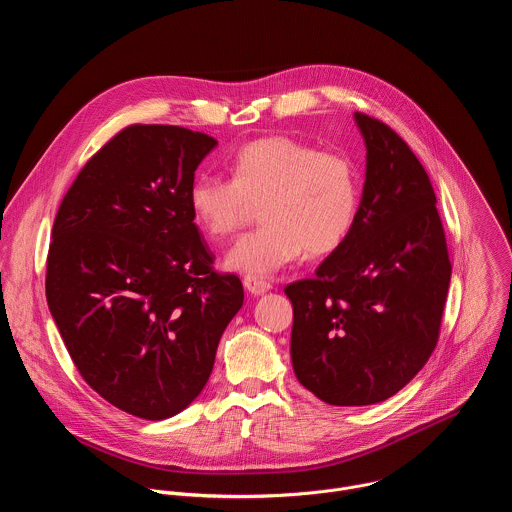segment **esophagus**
<instances>
[{
	"instance_id": "34e87169",
	"label": "esophagus",
	"mask_w": 512,
	"mask_h": 512,
	"mask_svg": "<svg viewBox=\"0 0 512 512\" xmlns=\"http://www.w3.org/2000/svg\"><path fill=\"white\" fill-rule=\"evenodd\" d=\"M243 285H245V289L249 291L251 296H263V294H267V291L271 289V283L265 281V279H259V277H245Z\"/></svg>"
}]
</instances>
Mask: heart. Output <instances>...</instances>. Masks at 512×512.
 <instances>
[{
	"label": "heart",
	"mask_w": 512,
	"mask_h": 512,
	"mask_svg": "<svg viewBox=\"0 0 512 512\" xmlns=\"http://www.w3.org/2000/svg\"><path fill=\"white\" fill-rule=\"evenodd\" d=\"M231 180L198 176L188 190L192 223L210 241L237 233L261 204L259 231L225 255L229 271L267 279L306 251H336L352 233L360 188L354 164L285 135L255 139L231 158Z\"/></svg>",
	"instance_id": "1"
}]
</instances>
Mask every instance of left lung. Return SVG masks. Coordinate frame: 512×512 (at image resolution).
<instances>
[{
	"instance_id": "1",
	"label": "left lung",
	"mask_w": 512,
	"mask_h": 512,
	"mask_svg": "<svg viewBox=\"0 0 512 512\" xmlns=\"http://www.w3.org/2000/svg\"><path fill=\"white\" fill-rule=\"evenodd\" d=\"M367 148L350 237L285 287L291 364L328 405H373L401 391L440 334L452 265L431 182L385 123L354 113Z\"/></svg>"
}]
</instances>
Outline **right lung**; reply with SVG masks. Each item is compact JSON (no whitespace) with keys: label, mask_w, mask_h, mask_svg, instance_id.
I'll use <instances>...</instances> for the list:
<instances>
[{"label":"right lung","mask_w":512,"mask_h":512,"mask_svg":"<svg viewBox=\"0 0 512 512\" xmlns=\"http://www.w3.org/2000/svg\"><path fill=\"white\" fill-rule=\"evenodd\" d=\"M216 139L131 125L81 170L52 229L46 300L83 379L111 405L160 421L204 389L243 306L237 275L212 271L188 190Z\"/></svg>","instance_id":"obj_1"}]
</instances>
